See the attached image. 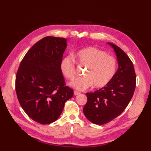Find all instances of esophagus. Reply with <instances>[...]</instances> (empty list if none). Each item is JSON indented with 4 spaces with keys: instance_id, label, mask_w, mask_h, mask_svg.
Returning <instances> with one entry per match:
<instances>
[{
    "instance_id": "34e87169",
    "label": "esophagus",
    "mask_w": 151,
    "mask_h": 151,
    "mask_svg": "<svg viewBox=\"0 0 151 151\" xmlns=\"http://www.w3.org/2000/svg\"><path fill=\"white\" fill-rule=\"evenodd\" d=\"M80 94H81V93L78 92V91H74V95H78Z\"/></svg>"
}]
</instances>
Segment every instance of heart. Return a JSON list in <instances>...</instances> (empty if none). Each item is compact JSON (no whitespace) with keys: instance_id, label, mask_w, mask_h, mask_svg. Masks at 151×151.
<instances>
[{"instance_id":"b5f03b06","label":"heart","mask_w":151,"mask_h":151,"mask_svg":"<svg viewBox=\"0 0 151 151\" xmlns=\"http://www.w3.org/2000/svg\"><path fill=\"white\" fill-rule=\"evenodd\" d=\"M76 58L82 65L88 66L84 74L70 83V86L79 91H84L93 85L95 88L106 86L116 72L117 62L113 56L97 48L89 47L82 49L76 54ZM60 69L65 77L72 81L76 76V64L74 58L64 57L60 62Z\"/></svg>"}]
</instances>
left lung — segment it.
Returning <instances> with one entry per match:
<instances>
[{
    "label": "left lung",
    "instance_id": "left-lung-1",
    "mask_svg": "<svg viewBox=\"0 0 151 151\" xmlns=\"http://www.w3.org/2000/svg\"><path fill=\"white\" fill-rule=\"evenodd\" d=\"M116 53L119 68L108 84L93 93H86L88 102L83 108L91 123L104 124L121 115L132 98L136 84L133 63L121 48L109 43Z\"/></svg>",
    "mask_w": 151,
    "mask_h": 151
}]
</instances>
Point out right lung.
<instances>
[{
  "label": "right lung",
  "instance_id": "1",
  "mask_svg": "<svg viewBox=\"0 0 151 151\" xmlns=\"http://www.w3.org/2000/svg\"><path fill=\"white\" fill-rule=\"evenodd\" d=\"M66 47L65 38L43 37L25 54L16 74L19 103L28 117L40 124L57 120L73 96L60 69Z\"/></svg>",
  "mask_w": 151,
  "mask_h": 151
}]
</instances>
